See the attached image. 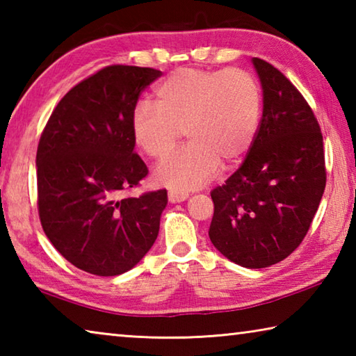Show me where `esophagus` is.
<instances>
[{"label": "esophagus", "instance_id": "1", "mask_svg": "<svg viewBox=\"0 0 356 356\" xmlns=\"http://www.w3.org/2000/svg\"><path fill=\"white\" fill-rule=\"evenodd\" d=\"M188 193L186 191H179V190H170L168 191V200L170 202L176 204V202H184L185 200H188Z\"/></svg>", "mask_w": 356, "mask_h": 356}]
</instances>
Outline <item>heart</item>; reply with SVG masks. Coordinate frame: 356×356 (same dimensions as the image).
<instances>
[{
  "label": "heart",
  "instance_id": "heart-1",
  "mask_svg": "<svg viewBox=\"0 0 356 356\" xmlns=\"http://www.w3.org/2000/svg\"><path fill=\"white\" fill-rule=\"evenodd\" d=\"M155 104L135 105L134 140L144 154L163 160L185 129L190 143L156 168L155 180L193 190L215 176L220 161L232 166L248 152L261 122L262 91L248 70L182 67L155 88Z\"/></svg>",
  "mask_w": 356,
  "mask_h": 356
}]
</instances>
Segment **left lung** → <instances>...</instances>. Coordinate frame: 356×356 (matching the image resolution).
<instances>
[{"mask_svg":"<svg viewBox=\"0 0 356 356\" xmlns=\"http://www.w3.org/2000/svg\"><path fill=\"white\" fill-rule=\"evenodd\" d=\"M264 91L257 135L243 163L210 196L209 237L246 268L281 262L298 248L321 204L323 138L308 102L272 64L252 58Z\"/></svg>","mask_w":356,"mask_h":356,"instance_id":"1","label":"left lung"}]
</instances>
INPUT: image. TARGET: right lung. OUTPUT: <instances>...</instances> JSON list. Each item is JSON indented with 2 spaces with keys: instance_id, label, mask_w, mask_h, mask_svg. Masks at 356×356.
I'll return each instance as SVG.
<instances>
[{
  "instance_id": "1",
  "label": "right lung",
  "mask_w": 356,
  "mask_h": 356,
  "mask_svg": "<svg viewBox=\"0 0 356 356\" xmlns=\"http://www.w3.org/2000/svg\"><path fill=\"white\" fill-rule=\"evenodd\" d=\"M160 75L152 67L106 65L59 100L40 135L42 229L63 257L91 275L129 272L159 236L166 190L120 195L149 172L134 150L131 111Z\"/></svg>"
}]
</instances>
